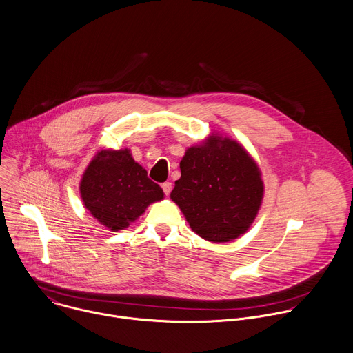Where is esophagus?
I'll return each instance as SVG.
<instances>
[{
	"label": "esophagus",
	"instance_id": "esophagus-1",
	"mask_svg": "<svg viewBox=\"0 0 353 353\" xmlns=\"http://www.w3.org/2000/svg\"><path fill=\"white\" fill-rule=\"evenodd\" d=\"M162 188H163V192H165L166 195H169L170 191H172V183H169V181L163 183V184H162Z\"/></svg>",
	"mask_w": 353,
	"mask_h": 353
}]
</instances>
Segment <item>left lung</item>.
Listing matches in <instances>:
<instances>
[{"label":"left lung","mask_w":353,"mask_h":353,"mask_svg":"<svg viewBox=\"0 0 353 353\" xmlns=\"http://www.w3.org/2000/svg\"><path fill=\"white\" fill-rule=\"evenodd\" d=\"M170 194L191 230L206 241L239 239L254 223L265 194L255 159L239 141L212 133L187 148Z\"/></svg>","instance_id":"left-lung-1"}]
</instances>
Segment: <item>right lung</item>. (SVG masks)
<instances>
[{
	"mask_svg": "<svg viewBox=\"0 0 353 353\" xmlns=\"http://www.w3.org/2000/svg\"><path fill=\"white\" fill-rule=\"evenodd\" d=\"M79 188L84 208L110 231L128 228L165 195L128 148L98 151L85 168Z\"/></svg>",
	"mask_w": 353,
	"mask_h": 353,
	"instance_id": "1",
	"label": "right lung"
}]
</instances>
